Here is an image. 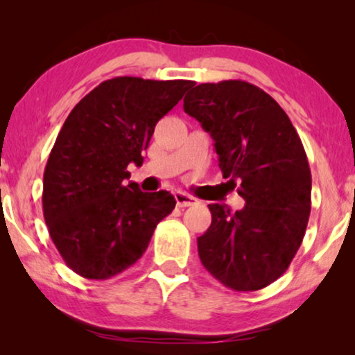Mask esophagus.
I'll return each instance as SVG.
<instances>
[{"label": "esophagus", "instance_id": "34e87169", "mask_svg": "<svg viewBox=\"0 0 355 355\" xmlns=\"http://www.w3.org/2000/svg\"><path fill=\"white\" fill-rule=\"evenodd\" d=\"M176 205L178 207H192V205H196L197 203V198L196 197H192V196H187V193H184V192H176Z\"/></svg>", "mask_w": 355, "mask_h": 355}]
</instances>
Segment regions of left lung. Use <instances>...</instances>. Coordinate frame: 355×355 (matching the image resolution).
Wrapping results in <instances>:
<instances>
[{
	"mask_svg": "<svg viewBox=\"0 0 355 355\" xmlns=\"http://www.w3.org/2000/svg\"><path fill=\"white\" fill-rule=\"evenodd\" d=\"M184 111L215 140L223 176L245 200L237 211L208 205L211 225L197 237L202 265L226 288H266L297 254L312 207L297 130L266 92L244 80L193 87Z\"/></svg>",
	"mask_w": 355,
	"mask_h": 355,
	"instance_id": "obj_1",
	"label": "left lung"
}]
</instances>
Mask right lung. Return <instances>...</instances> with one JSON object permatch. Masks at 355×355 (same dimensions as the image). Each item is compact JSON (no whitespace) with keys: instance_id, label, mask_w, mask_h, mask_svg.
I'll list each match as a JSON object with an SVG mask.
<instances>
[{"instance_id":"1","label":"right lung","mask_w":355,"mask_h":355,"mask_svg":"<svg viewBox=\"0 0 355 355\" xmlns=\"http://www.w3.org/2000/svg\"><path fill=\"white\" fill-rule=\"evenodd\" d=\"M192 80L114 77L74 106L43 174V216L66 265L87 279H108L147 250L155 227L176 207L168 191L142 192L129 163H144L155 125Z\"/></svg>"}]
</instances>
